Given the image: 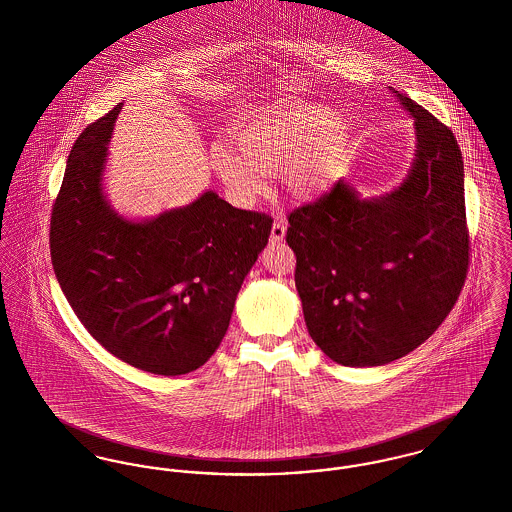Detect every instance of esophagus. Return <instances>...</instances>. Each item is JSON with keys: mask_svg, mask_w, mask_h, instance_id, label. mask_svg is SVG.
Here are the masks:
<instances>
[{"mask_svg": "<svg viewBox=\"0 0 512 512\" xmlns=\"http://www.w3.org/2000/svg\"><path fill=\"white\" fill-rule=\"evenodd\" d=\"M286 228H288L286 220H274V224H272V230H270V242H272V244H280V242L286 238Z\"/></svg>", "mask_w": 512, "mask_h": 512, "instance_id": "obj_1", "label": "esophagus"}]
</instances>
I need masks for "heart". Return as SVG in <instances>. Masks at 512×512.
<instances>
[{
	"label": "heart",
	"mask_w": 512,
	"mask_h": 512,
	"mask_svg": "<svg viewBox=\"0 0 512 512\" xmlns=\"http://www.w3.org/2000/svg\"><path fill=\"white\" fill-rule=\"evenodd\" d=\"M230 146L215 147L213 167L240 203H251L267 190V174L284 167L293 194L315 197L326 192L347 161L351 126L340 111L313 103H295L238 126Z\"/></svg>",
	"instance_id": "1"
}]
</instances>
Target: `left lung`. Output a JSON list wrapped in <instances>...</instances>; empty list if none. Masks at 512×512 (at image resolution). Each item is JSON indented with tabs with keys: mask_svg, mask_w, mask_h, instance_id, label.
<instances>
[{
	"mask_svg": "<svg viewBox=\"0 0 512 512\" xmlns=\"http://www.w3.org/2000/svg\"><path fill=\"white\" fill-rule=\"evenodd\" d=\"M397 98L416 130L407 180L378 199L340 180L288 215L305 324L338 365H388L411 353L451 313L468 272L457 138L422 105Z\"/></svg>",
	"mask_w": 512,
	"mask_h": 512,
	"instance_id": "left-lung-1",
	"label": "left lung"
}]
</instances>
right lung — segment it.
I'll use <instances>...</instances> for the list:
<instances>
[{"instance_id": "obj_1", "label": "right lung", "mask_w": 512, "mask_h": 512, "mask_svg": "<svg viewBox=\"0 0 512 512\" xmlns=\"http://www.w3.org/2000/svg\"><path fill=\"white\" fill-rule=\"evenodd\" d=\"M121 107L74 142L51 209V263L94 340L128 365L178 376L217 351L272 219L236 209L215 192L157 219H122L101 188Z\"/></svg>"}]
</instances>
